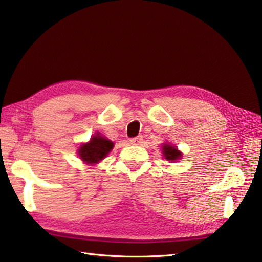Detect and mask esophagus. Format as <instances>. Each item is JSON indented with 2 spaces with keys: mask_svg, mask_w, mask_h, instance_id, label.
I'll use <instances>...</instances> for the list:
<instances>
[{
  "mask_svg": "<svg viewBox=\"0 0 262 262\" xmlns=\"http://www.w3.org/2000/svg\"><path fill=\"white\" fill-rule=\"evenodd\" d=\"M142 141H143V137H142L141 135H140V136H136V137H134V139H130V140H129L130 144H134V145L141 144Z\"/></svg>",
  "mask_w": 262,
  "mask_h": 262,
  "instance_id": "esophagus-1",
  "label": "esophagus"
}]
</instances>
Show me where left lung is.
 <instances>
[{"mask_svg": "<svg viewBox=\"0 0 262 262\" xmlns=\"http://www.w3.org/2000/svg\"><path fill=\"white\" fill-rule=\"evenodd\" d=\"M163 155L165 159L171 162H174L177 159L181 158V152L174 145H170V143L163 144Z\"/></svg>", "mask_w": 262, "mask_h": 262, "instance_id": "1", "label": "left lung"}]
</instances>
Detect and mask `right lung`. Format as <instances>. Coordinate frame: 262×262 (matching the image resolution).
<instances>
[{"mask_svg":"<svg viewBox=\"0 0 262 262\" xmlns=\"http://www.w3.org/2000/svg\"><path fill=\"white\" fill-rule=\"evenodd\" d=\"M114 143L104 136H100L99 133L91 137L88 143L81 144L78 148V156L84 163L94 164L99 163L107 156L111 150L113 149Z\"/></svg>","mask_w":262,"mask_h":262,"instance_id":"right-lung-1","label":"right lung"}]
</instances>
